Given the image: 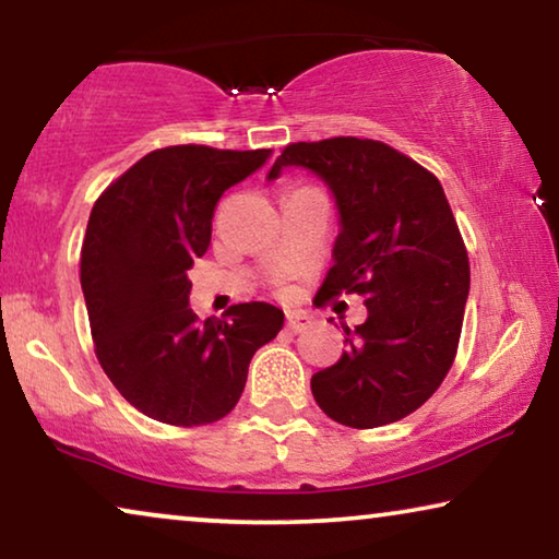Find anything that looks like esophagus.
<instances>
[{"mask_svg": "<svg viewBox=\"0 0 559 559\" xmlns=\"http://www.w3.org/2000/svg\"><path fill=\"white\" fill-rule=\"evenodd\" d=\"M310 325H312L310 314H305V312H299V310L287 312V330H289V333H305V330L310 328Z\"/></svg>", "mask_w": 559, "mask_h": 559, "instance_id": "34e87169", "label": "esophagus"}]
</instances>
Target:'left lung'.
I'll return each mask as SVG.
<instances>
[{
    "label": "left lung",
    "instance_id": "8db88e82",
    "mask_svg": "<svg viewBox=\"0 0 559 559\" xmlns=\"http://www.w3.org/2000/svg\"><path fill=\"white\" fill-rule=\"evenodd\" d=\"M297 166L328 186L340 234L318 297L366 295L368 320L347 350L312 376L318 406L337 424L376 428L406 418L454 362L468 297V257L439 179L368 139L293 143L266 179Z\"/></svg>",
    "mask_w": 559,
    "mask_h": 559
}]
</instances>
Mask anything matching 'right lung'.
<instances>
[{"mask_svg":"<svg viewBox=\"0 0 559 559\" xmlns=\"http://www.w3.org/2000/svg\"><path fill=\"white\" fill-rule=\"evenodd\" d=\"M272 151L171 145L128 168L95 201L83 285L95 353L118 393L160 424H214L237 406L252 355L277 337L285 312L245 302L201 322L189 307V270L212 241L226 189Z\"/></svg>","mask_w":559,"mask_h":559,"instance_id":"obj_1","label":"right lung"}]
</instances>
